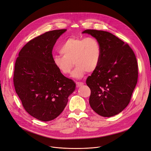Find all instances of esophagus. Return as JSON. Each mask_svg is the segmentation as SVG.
<instances>
[{
    "label": "esophagus",
    "instance_id": "obj_1",
    "mask_svg": "<svg viewBox=\"0 0 151 151\" xmlns=\"http://www.w3.org/2000/svg\"><path fill=\"white\" fill-rule=\"evenodd\" d=\"M76 86L78 87V88H79V87L83 86L84 85V83L82 82H76Z\"/></svg>",
    "mask_w": 151,
    "mask_h": 151
}]
</instances>
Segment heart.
Masks as SVG:
<instances>
[{"label":"heart","mask_w":151,"mask_h":151,"mask_svg":"<svg viewBox=\"0 0 151 151\" xmlns=\"http://www.w3.org/2000/svg\"><path fill=\"white\" fill-rule=\"evenodd\" d=\"M59 51L62 55H54V65L62 73L68 74L74 62L76 66L71 76L77 79L83 78L87 71L96 70L101 58L100 43L93 37H70L63 43Z\"/></svg>","instance_id":"b5f03b06"}]
</instances>
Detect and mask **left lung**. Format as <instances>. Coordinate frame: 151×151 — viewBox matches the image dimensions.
<instances>
[{
	"instance_id": "1",
	"label": "left lung",
	"mask_w": 151,
	"mask_h": 151,
	"mask_svg": "<svg viewBox=\"0 0 151 151\" xmlns=\"http://www.w3.org/2000/svg\"><path fill=\"white\" fill-rule=\"evenodd\" d=\"M96 38L101 47L97 68L86 80L91 91L89 104L103 117H111L122 112L129 105L138 81L137 60L127 44L111 33L87 29Z\"/></svg>"
}]
</instances>
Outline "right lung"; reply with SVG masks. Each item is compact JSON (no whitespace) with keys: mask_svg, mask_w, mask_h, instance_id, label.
I'll return each instance as SVG.
<instances>
[{"mask_svg":"<svg viewBox=\"0 0 151 151\" xmlns=\"http://www.w3.org/2000/svg\"><path fill=\"white\" fill-rule=\"evenodd\" d=\"M66 31L51 30L32 39L21 49L16 60V92L26 111L42 121L59 116L76 89L75 82L63 76L52 62L53 47Z\"/></svg>","mask_w":151,"mask_h":151,"instance_id":"add662e5","label":"right lung"}]
</instances>
